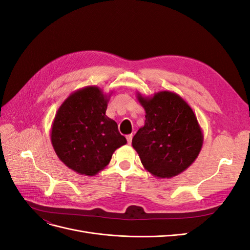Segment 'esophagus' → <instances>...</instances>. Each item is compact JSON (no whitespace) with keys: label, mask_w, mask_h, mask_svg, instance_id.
I'll list each match as a JSON object with an SVG mask.
<instances>
[{"label":"esophagus","mask_w":250,"mask_h":250,"mask_svg":"<svg viewBox=\"0 0 250 250\" xmlns=\"http://www.w3.org/2000/svg\"><path fill=\"white\" fill-rule=\"evenodd\" d=\"M132 138H133V135H132V134H128L127 137H126V139H127V143L129 144V145H130L131 142H132Z\"/></svg>","instance_id":"esophagus-1"}]
</instances>
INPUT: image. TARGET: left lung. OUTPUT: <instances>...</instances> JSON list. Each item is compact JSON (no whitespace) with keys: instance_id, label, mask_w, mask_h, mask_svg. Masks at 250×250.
I'll list each match as a JSON object with an SVG mask.
<instances>
[{"instance_id":"1","label":"left lung","mask_w":250,"mask_h":250,"mask_svg":"<svg viewBox=\"0 0 250 250\" xmlns=\"http://www.w3.org/2000/svg\"><path fill=\"white\" fill-rule=\"evenodd\" d=\"M145 109V124L132 139V147L149 173L171 178L187 170L197 158L203 133L193 109L170 90L151 97L137 94Z\"/></svg>"}]
</instances>
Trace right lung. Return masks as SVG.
<instances>
[{
  "label": "right lung",
  "instance_id": "obj_1",
  "mask_svg": "<svg viewBox=\"0 0 250 250\" xmlns=\"http://www.w3.org/2000/svg\"><path fill=\"white\" fill-rule=\"evenodd\" d=\"M111 94L95 85L75 90L60 105L52 123L50 135L55 153L81 175L95 176L127 143L117 123L105 115Z\"/></svg>",
  "mask_w": 250,
  "mask_h": 250
}]
</instances>
